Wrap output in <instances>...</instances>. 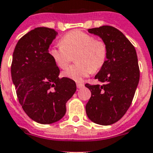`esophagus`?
<instances>
[{
    "instance_id": "1",
    "label": "esophagus",
    "mask_w": 153,
    "mask_h": 153,
    "mask_svg": "<svg viewBox=\"0 0 153 153\" xmlns=\"http://www.w3.org/2000/svg\"><path fill=\"white\" fill-rule=\"evenodd\" d=\"M84 86H85V85H84V84H80V83H77V84H76V87H77V88H79V89L82 88Z\"/></svg>"
}]
</instances>
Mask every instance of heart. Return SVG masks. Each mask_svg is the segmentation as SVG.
Returning a JSON list of instances; mask_svg holds the SVG:
<instances>
[{"instance_id":"obj_1","label":"heart","mask_w":153,"mask_h":153,"mask_svg":"<svg viewBox=\"0 0 153 153\" xmlns=\"http://www.w3.org/2000/svg\"><path fill=\"white\" fill-rule=\"evenodd\" d=\"M60 45L49 49V56L60 68H65L74 56L76 65L63 72L65 77L81 81L92 72L100 70L106 62L108 49L102 40L80 30L69 32L60 39Z\"/></svg>"}]
</instances>
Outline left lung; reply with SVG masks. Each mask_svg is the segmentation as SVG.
<instances>
[{
	"label": "left lung",
	"mask_w": 153,
	"mask_h": 153,
	"mask_svg": "<svg viewBox=\"0 0 153 153\" xmlns=\"http://www.w3.org/2000/svg\"><path fill=\"white\" fill-rule=\"evenodd\" d=\"M88 33L100 36L106 44V62L95 76L100 85L86 84L91 97L85 106L91 120L101 125L118 121L132 104L140 80L136 49L126 36L112 26L90 28Z\"/></svg>",
	"instance_id": "left-lung-1"
}]
</instances>
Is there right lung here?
Listing matches in <instances>:
<instances>
[{
	"label": "right lung",
	"instance_id": "right-lung-1",
	"mask_svg": "<svg viewBox=\"0 0 153 153\" xmlns=\"http://www.w3.org/2000/svg\"><path fill=\"white\" fill-rule=\"evenodd\" d=\"M56 35L53 28H34L19 40L13 54L12 80L19 102L28 117L43 125L65 116L66 103L76 90L74 80L59 78L60 69L49 56Z\"/></svg>",
	"mask_w": 153,
	"mask_h": 153
}]
</instances>
